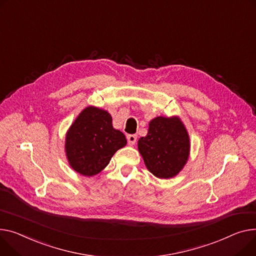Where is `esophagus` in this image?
<instances>
[{
  "instance_id": "1",
  "label": "esophagus",
  "mask_w": 256,
  "mask_h": 256,
  "mask_svg": "<svg viewBox=\"0 0 256 256\" xmlns=\"http://www.w3.org/2000/svg\"><path fill=\"white\" fill-rule=\"evenodd\" d=\"M126 139H128V143L130 145H134L136 142H137L138 137H137V134H128Z\"/></svg>"
}]
</instances>
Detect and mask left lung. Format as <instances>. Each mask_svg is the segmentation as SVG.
Returning <instances> with one entry per match:
<instances>
[{"label": "left lung", "instance_id": "1", "mask_svg": "<svg viewBox=\"0 0 256 256\" xmlns=\"http://www.w3.org/2000/svg\"><path fill=\"white\" fill-rule=\"evenodd\" d=\"M138 148L149 171L158 178L176 176L188 158L190 138L178 118L156 117L150 122Z\"/></svg>", "mask_w": 256, "mask_h": 256}]
</instances>
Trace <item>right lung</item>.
Masks as SVG:
<instances>
[{"label":"right lung","mask_w":256,"mask_h":256,"mask_svg":"<svg viewBox=\"0 0 256 256\" xmlns=\"http://www.w3.org/2000/svg\"><path fill=\"white\" fill-rule=\"evenodd\" d=\"M126 144V136L113 128L112 117L107 111L88 107L66 134V152L76 172L94 176L106 168L114 153Z\"/></svg>","instance_id":"add662e5"}]
</instances>
